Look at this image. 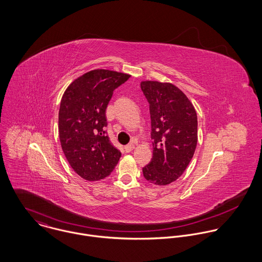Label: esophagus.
<instances>
[{
    "label": "esophagus",
    "mask_w": 262,
    "mask_h": 262,
    "mask_svg": "<svg viewBox=\"0 0 262 262\" xmlns=\"http://www.w3.org/2000/svg\"><path fill=\"white\" fill-rule=\"evenodd\" d=\"M135 148V145L133 144V143H130V144H128V145H126L125 146V151L126 152H130V151H132V150L134 149Z\"/></svg>",
    "instance_id": "1"
}]
</instances>
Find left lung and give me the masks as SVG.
Returning <instances> with one entry per match:
<instances>
[{
    "mask_svg": "<svg viewBox=\"0 0 262 262\" xmlns=\"http://www.w3.org/2000/svg\"><path fill=\"white\" fill-rule=\"evenodd\" d=\"M149 104L153 156L142 168L151 184L165 186L179 179L190 162L198 142L196 113L187 96L171 83L142 81Z\"/></svg>",
    "mask_w": 262,
    "mask_h": 262,
    "instance_id": "left-lung-1",
    "label": "left lung"
}]
</instances>
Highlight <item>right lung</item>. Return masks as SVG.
<instances>
[{"instance_id": "obj_1", "label": "right lung", "mask_w": 262, "mask_h": 262, "mask_svg": "<svg viewBox=\"0 0 262 262\" xmlns=\"http://www.w3.org/2000/svg\"><path fill=\"white\" fill-rule=\"evenodd\" d=\"M129 77L95 70L76 78L62 96L58 114L61 147L73 169L86 181L107 178L121 157L105 131L106 109L113 92Z\"/></svg>"}]
</instances>
